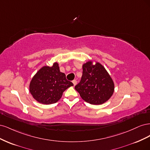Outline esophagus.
Masks as SVG:
<instances>
[{"instance_id": "obj_1", "label": "esophagus", "mask_w": 150, "mask_h": 150, "mask_svg": "<svg viewBox=\"0 0 150 150\" xmlns=\"http://www.w3.org/2000/svg\"><path fill=\"white\" fill-rule=\"evenodd\" d=\"M72 83H73V84H74V86H76V84H77V81L76 80H73L72 81Z\"/></svg>"}]
</instances>
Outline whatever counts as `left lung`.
<instances>
[{
	"label": "left lung",
	"instance_id": "8db88e82",
	"mask_svg": "<svg viewBox=\"0 0 150 150\" xmlns=\"http://www.w3.org/2000/svg\"><path fill=\"white\" fill-rule=\"evenodd\" d=\"M75 89L86 102L99 105L111 97L115 84L103 65L99 62L93 64L89 61L83 65V75Z\"/></svg>",
	"mask_w": 150,
	"mask_h": 150
}]
</instances>
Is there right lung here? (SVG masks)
I'll list each match as a JSON object with an SVG mask.
<instances>
[{"label":"right lung","mask_w":150,"mask_h":150,"mask_svg":"<svg viewBox=\"0 0 150 150\" xmlns=\"http://www.w3.org/2000/svg\"><path fill=\"white\" fill-rule=\"evenodd\" d=\"M72 86L60 72L58 63L54 62L52 67L44 66L37 72L30 81L29 91L38 102L51 104L59 100L63 92Z\"/></svg>","instance_id":"obj_1"}]
</instances>
